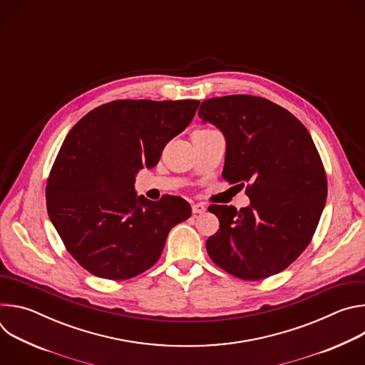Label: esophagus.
<instances>
[{"label":"esophagus","mask_w":365,"mask_h":365,"mask_svg":"<svg viewBox=\"0 0 365 365\" xmlns=\"http://www.w3.org/2000/svg\"><path fill=\"white\" fill-rule=\"evenodd\" d=\"M205 211H206V206H205L203 203H193V205H192V212H193L195 215L203 214Z\"/></svg>","instance_id":"1"}]
</instances>
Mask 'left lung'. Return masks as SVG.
I'll return each mask as SVG.
<instances>
[{
    "instance_id": "1",
    "label": "left lung",
    "mask_w": 365,
    "mask_h": 365,
    "mask_svg": "<svg viewBox=\"0 0 365 365\" xmlns=\"http://www.w3.org/2000/svg\"><path fill=\"white\" fill-rule=\"evenodd\" d=\"M227 140L222 178L251 203L211 205L220 230L207 238L212 262L242 280H263L287 269L319 224L327 173L306 127L277 103L251 95L206 99L197 113Z\"/></svg>"
}]
</instances>
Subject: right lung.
Here are the masks:
<instances>
[{"instance_id": "obj_1", "label": "right lung", "mask_w": 365, "mask_h": 365, "mask_svg": "<svg viewBox=\"0 0 365 365\" xmlns=\"http://www.w3.org/2000/svg\"><path fill=\"white\" fill-rule=\"evenodd\" d=\"M199 101L118 99L92 110L66 135L46 203L66 250L93 276L127 280L153 267L170 230L192 215L179 196H137L135 175L195 117Z\"/></svg>"}]
</instances>
